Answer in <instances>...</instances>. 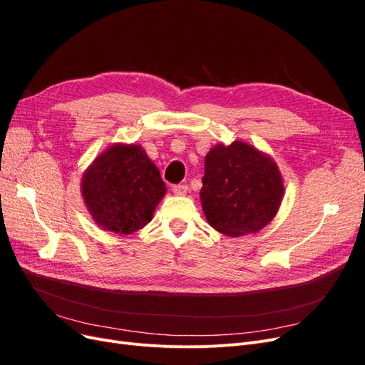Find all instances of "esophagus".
<instances>
[{
    "label": "esophagus",
    "instance_id": "1",
    "mask_svg": "<svg viewBox=\"0 0 365 365\" xmlns=\"http://www.w3.org/2000/svg\"><path fill=\"white\" fill-rule=\"evenodd\" d=\"M172 192H173L176 196H184V195H187V192H189V187L184 185V184L173 185V187H172Z\"/></svg>",
    "mask_w": 365,
    "mask_h": 365
}]
</instances>
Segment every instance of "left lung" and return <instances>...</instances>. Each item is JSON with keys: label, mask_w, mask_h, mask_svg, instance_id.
I'll return each mask as SVG.
<instances>
[{"label": "left lung", "mask_w": 365, "mask_h": 365, "mask_svg": "<svg viewBox=\"0 0 365 365\" xmlns=\"http://www.w3.org/2000/svg\"><path fill=\"white\" fill-rule=\"evenodd\" d=\"M204 164L202 212L219 233L230 237L257 233L277 215L284 185L268 153L242 140L217 143Z\"/></svg>", "instance_id": "1"}]
</instances>
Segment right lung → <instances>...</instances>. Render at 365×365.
Here are the masks:
<instances>
[{
    "mask_svg": "<svg viewBox=\"0 0 365 365\" xmlns=\"http://www.w3.org/2000/svg\"><path fill=\"white\" fill-rule=\"evenodd\" d=\"M168 187L140 145L114 143L82 176L83 204L96 225L118 236L148 225Z\"/></svg>",
    "mask_w": 365,
    "mask_h": 365,
    "instance_id": "obj_1",
    "label": "right lung"
}]
</instances>
